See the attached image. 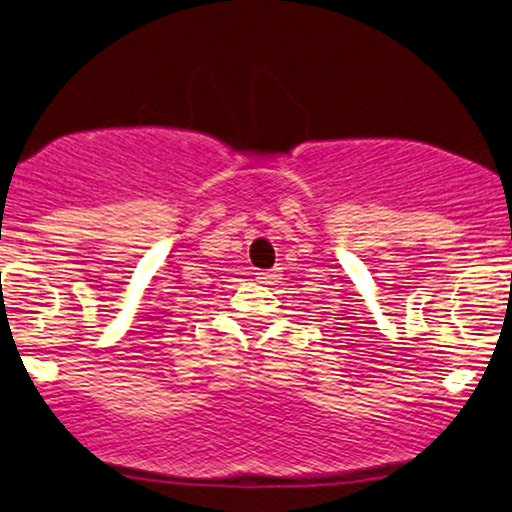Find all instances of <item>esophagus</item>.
Listing matches in <instances>:
<instances>
[{
  "label": "esophagus",
  "instance_id": "34e87169",
  "mask_svg": "<svg viewBox=\"0 0 512 512\" xmlns=\"http://www.w3.org/2000/svg\"><path fill=\"white\" fill-rule=\"evenodd\" d=\"M257 283H264V286H271V283H276V271L274 269H262L257 271Z\"/></svg>",
  "mask_w": 512,
  "mask_h": 512
}]
</instances>
